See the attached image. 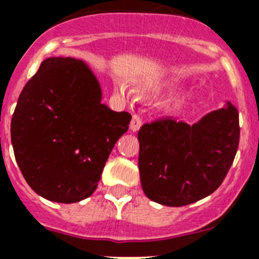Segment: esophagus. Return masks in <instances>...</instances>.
Returning <instances> with one entry per match:
<instances>
[{"mask_svg": "<svg viewBox=\"0 0 259 259\" xmlns=\"http://www.w3.org/2000/svg\"><path fill=\"white\" fill-rule=\"evenodd\" d=\"M142 124H143V121H142L141 116L134 115L132 118V121H130V130L132 132H138V130L141 129Z\"/></svg>", "mask_w": 259, "mask_h": 259, "instance_id": "esophagus-1", "label": "esophagus"}]
</instances>
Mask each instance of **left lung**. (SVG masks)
Returning <instances> with one entry per match:
<instances>
[{"label": "left lung", "instance_id": "8db88e82", "mask_svg": "<svg viewBox=\"0 0 259 259\" xmlns=\"http://www.w3.org/2000/svg\"><path fill=\"white\" fill-rule=\"evenodd\" d=\"M239 137V112L231 103L193 125L171 117L144 124L138 132L144 194L170 207L212 194L233 165Z\"/></svg>", "mask_w": 259, "mask_h": 259}]
</instances>
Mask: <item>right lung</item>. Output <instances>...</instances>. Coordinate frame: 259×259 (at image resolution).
Returning a JSON list of instances; mask_svg holds the SVG:
<instances>
[{
  "label": "right lung",
  "mask_w": 259,
  "mask_h": 259,
  "mask_svg": "<svg viewBox=\"0 0 259 259\" xmlns=\"http://www.w3.org/2000/svg\"><path fill=\"white\" fill-rule=\"evenodd\" d=\"M101 100L92 70L72 57L46 59L25 84L11 120V142L24 179L40 197L75 203L96 190L132 120Z\"/></svg>",
  "instance_id": "obj_1"
}]
</instances>
